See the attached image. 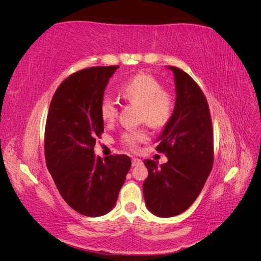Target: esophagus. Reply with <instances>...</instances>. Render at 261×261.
<instances>
[{"label": "esophagus", "mask_w": 261, "mask_h": 261, "mask_svg": "<svg viewBox=\"0 0 261 261\" xmlns=\"http://www.w3.org/2000/svg\"><path fill=\"white\" fill-rule=\"evenodd\" d=\"M132 164H133V167H138V165L143 164V161H141L140 159H138V158H133V159H132Z\"/></svg>", "instance_id": "34e87169"}]
</instances>
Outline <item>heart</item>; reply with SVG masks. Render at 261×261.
Returning a JSON list of instances; mask_svg holds the SVG:
<instances>
[{
    "label": "heart",
    "mask_w": 261,
    "mask_h": 261,
    "mask_svg": "<svg viewBox=\"0 0 261 261\" xmlns=\"http://www.w3.org/2000/svg\"><path fill=\"white\" fill-rule=\"evenodd\" d=\"M118 91L126 100L143 108V118L149 125L161 127L170 121L174 106L173 100L153 76L138 74L125 82ZM100 113L106 123H112L117 115V103L110 96H105L100 105ZM146 139L147 134L141 130L123 135L124 144L130 148H135Z\"/></svg>",
    "instance_id": "b5f03b06"
}]
</instances>
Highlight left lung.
<instances>
[{"label": "left lung", "instance_id": "left-lung-1", "mask_svg": "<svg viewBox=\"0 0 261 261\" xmlns=\"http://www.w3.org/2000/svg\"><path fill=\"white\" fill-rule=\"evenodd\" d=\"M172 70L175 106L156 141L168 162L144 160L148 177L143 184L146 207L160 218L179 215L199 196L213 165V134L207 100L193 78Z\"/></svg>", "mask_w": 261, "mask_h": 261}]
</instances>
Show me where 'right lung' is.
I'll return each instance as SVG.
<instances>
[{"label":"right lung","mask_w":261,"mask_h":261,"mask_svg":"<svg viewBox=\"0 0 261 261\" xmlns=\"http://www.w3.org/2000/svg\"><path fill=\"white\" fill-rule=\"evenodd\" d=\"M120 66L90 67L63 82L52 98L45 124V162L63 199L86 217L111 211L132 160L128 155L94 154L96 138L103 132L100 105Z\"/></svg>","instance_id":"obj_1"}]
</instances>
